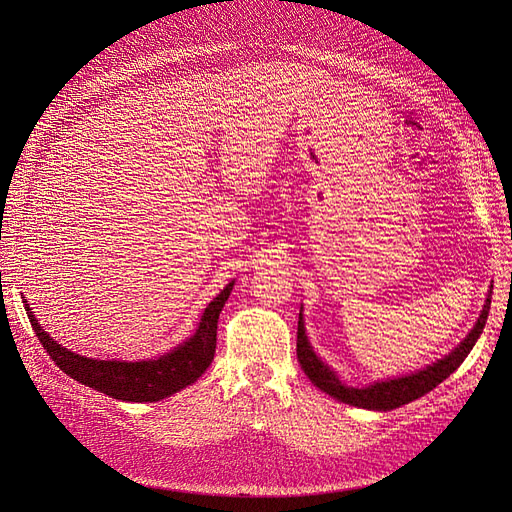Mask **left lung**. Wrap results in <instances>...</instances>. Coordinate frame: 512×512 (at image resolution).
Listing matches in <instances>:
<instances>
[{
    "label": "left lung",
    "mask_w": 512,
    "mask_h": 512,
    "mask_svg": "<svg viewBox=\"0 0 512 512\" xmlns=\"http://www.w3.org/2000/svg\"><path fill=\"white\" fill-rule=\"evenodd\" d=\"M492 303V290L486 299V305H483V311L477 319L475 328L469 332V336L454 348L450 355L440 359L438 363L429 365L417 373L405 375V378H396L388 382H375L373 386L367 388H351L344 386L336 373L321 363L317 355L311 351V346L305 336V324H303V311L299 313V330H297V357L301 363V369L305 371L307 378L326 394L334 396L340 402H346V405L361 407V409H371V411H392L400 405H407L411 400L421 398L429 390H434L438 384H442L448 375L459 367L467 355L471 353V348L475 346L479 334L483 332V326L488 321V311Z\"/></svg>",
    "instance_id": "1"
}]
</instances>
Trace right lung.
I'll return each instance as SVG.
<instances>
[{
  "instance_id": "obj_1",
  "label": "right lung",
  "mask_w": 512,
  "mask_h": 512,
  "mask_svg": "<svg viewBox=\"0 0 512 512\" xmlns=\"http://www.w3.org/2000/svg\"><path fill=\"white\" fill-rule=\"evenodd\" d=\"M232 286L234 282H230L218 297L207 305L195 336L176 346L168 355L137 363L97 361L70 353L68 348H64L47 332L41 330V326L37 324V317L33 315L29 305H24V309L49 359L66 375H70L72 380L116 400L155 402L195 384L205 373V369L211 365L215 355V340H218L215 338L218 336V319L230 297Z\"/></svg>"
}]
</instances>
